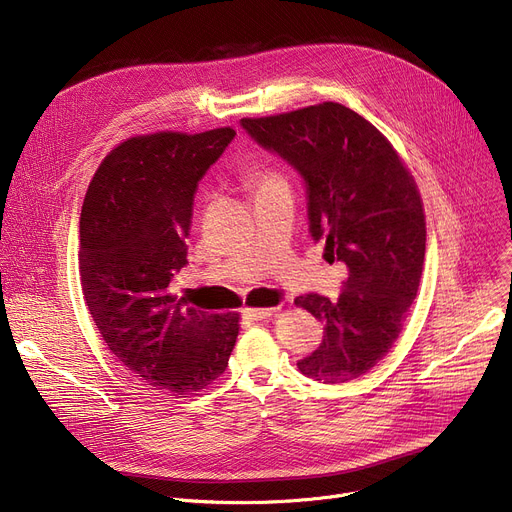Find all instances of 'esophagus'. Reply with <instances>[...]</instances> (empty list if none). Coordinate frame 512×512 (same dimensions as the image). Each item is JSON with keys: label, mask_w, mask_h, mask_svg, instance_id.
<instances>
[{"label": "esophagus", "mask_w": 512, "mask_h": 512, "mask_svg": "<svg viewBox=\"0 0 512 512\" xmlns=\"http://www.w3.org/2000/svg\"><path fill=\"white\" fill-rule=\"evenodd\" d=\"M274 313H276V309H247L245 311V319L263 321V319H269Z\"/></svg>", "instance_id": "34e87169"}]
</instances>
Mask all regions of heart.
I'll list each match as a JSON object with an SVG mask.
<instances>
[{
    "label": "heart",
    "mask_w": 512,
    "mask_h": 512,
    "mask_svg": "<svg viewBox=\"0 0 512 512\" xmlns=\"http://www.w3.org/2000/svg\"><path fill=\"white\" fill-rule=\"evenodd\" d=\"M245 181L259 193L263 189H269V187H278V185H286L284 177L280 173H276V170H271L267 166H253L247 170L245 175Z\"/></svg>",
    "instance_id": "1"
}]
</instances>
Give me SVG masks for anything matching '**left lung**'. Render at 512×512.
Wrapping results in <instances>:
<instances>
[{
  "mask_svg": "<svg viewBox=\"0 0 512 512\" xmlns=\"http://www.w3.org/2000/svg\"><path fill=\"white\" fill-rule=\"evenodd\" d=\"M241 125L302 177L313 241L348 267L337 300H294L325 323L298 370L331 385L358 379L391 350L418 294L426 222L414 177L385 135L339 102Z\"/></svg>",
  "mask_w": 512,
  "mask_h": 512,
  "instance_id": "1",
  "label": "left lung"
}]
</instances>
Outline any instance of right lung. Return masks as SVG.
I'll return each instance as SVG.
<instances>
[{"mask_svg":"<svg viewBox=\"0 0 512 512\" xmlns=\"http://www.w3.org/2000/svg\"><path fill=\"white\" fill-rule=\"evenodd\" d=\"M234 135L131 138L100 162L82 206L80 282L96 329L135 377L177 397L220 377L238 335V313L208 315L168 290L187 265L197 183Z\"/></svg>","mask_w":512,"mask_h":512,"instance_id":"add662e5","label":"right lung"}]
</instances>
